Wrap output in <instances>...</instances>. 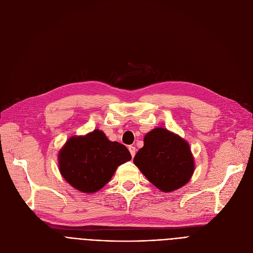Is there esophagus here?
<instances>
[{
  "label": "esophagus",
  "mask_w": 253,
  "mask_h": 253,
  "mask_svg": "<svg viewBox=\"0 0 253 253\" xmlns=\"http://www.w3.org/2000/svg\"><path fill=\"white\" fill-rule=\"evenodd\" d=\"M129 152H130V154H131V156H132V158H133L134 156H135V153H136V150H135V147H133V145H129Z\"/></svg>",
  "instance_id": "esophagus-1"
}]
</instances>
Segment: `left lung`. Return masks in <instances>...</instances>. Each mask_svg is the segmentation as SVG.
Segmentation results:
<instances>
[{
	"instance_id": "8db88e82",
	"label": "left lung",
	"mask_w": 253,
	"mask_h": 253,
	"mask_svg": "<svg viewBox=\"0 0 253 253\" xmlns=\"http://www.w3.org/2000/svg\"><path fill=\"white\" fill-rule=\"evenodd\" d=\"M133 162L155 187L165 193L187 184L195 169L190 144L165 128H155L145 134L143 147Z\"/></svg>"
}]
</instances>
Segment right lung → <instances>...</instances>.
Masks as SVG:
<instances>
[{
    "instance_id": "right-lung-1",
    "label": "right lung",
    "mask_w": 253,
    "mask_h": 253,
    "mask_svg": "<svg viewBox=\"0 0 253 253\" xmlns=\"http://www.w3.org/2000/svg\"><path fill=\"white\" fill-rule=\"evenodd\" d=\"M131 155L124 144L111 141L101 130L72 136L58 153L62 177L76 190L92 194L99 191Z\"/></svg>"
}]
</instances>
